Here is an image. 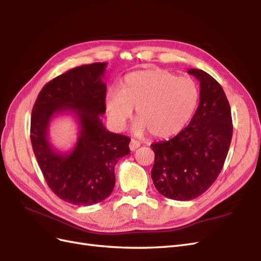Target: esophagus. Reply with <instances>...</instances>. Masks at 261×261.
<instances>
[{
	"label": "esophagus",
	"instance_id": "34e87169",
	"mask_svg": "<svg viewBox=\"0 0 261 261\" xmlns=\"http://www.w3.org/2000/svg\"><path fill=\"white\" fill-rule=\"evenodd\" d=\"M141 144H140V142H139V141H137V140H131V142H130V150L131 151H136L137 150V148L140 146Z\"/></svg>",
	"mask_w": 261,
	"mask_h": 261
}]
</instances>
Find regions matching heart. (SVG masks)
<instances>
[{"label": "heart", "instance_id": "heart-1", "mask_svg": "<svg viewBox=\"0 0 261 261\" xmlns=\"http://www.w3.org/2000/svg\"><path fill=\"white\" fill-rule=\"evenodd\" d=\"M198 98V86L192 79L152 69L128 74L120 92L111 89L107 93L105 103L109 122L116 131L124 129L136 107V135L150 131L153 137L166 138L188 123Z\"/></svg>", "mask_w": 261, "mask_h": 261}]
</instances>
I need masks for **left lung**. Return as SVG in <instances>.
<instances>
[{"instance_id":"8db88e82","label":"left lung","mask_w":261,"mask_h":261,"mask_svg":"<svg viewBox=\"0 0 261 261\" xmlns=\"http://www.w3.org/2000/svg\"><path fill=\"white\" fill-rule=\"evenodd\" d=\"M188 73L200 82V101L191 121L176 137L151 145L152 180L162 196L187 201L211 187L224 165L233 135L232 115L222 86L202 70Z\"/></svg>"}]
</instances>
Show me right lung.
<instances>
[{
  "label": "right lung",
  "mask_w": 261,
  "mask_h": 261,
  "mask_svg": "<svg viewBox=\"0 0 261 261\" xmlns=\"http://www.w3.org/2000/svg\"><path fill=\"white\" fill-rule=\"evenodd\" d=\"M106 62L81 65L42 87L32 111L31 140L49 188L75 205L101 202L114 190L115 166L130 154V139L109 132L100 116L106 113ZM63 112L77 117L80 133L69 153L56 151L47 140L51 118Z\"/></svg>",
  "instance_id": "add662e5"
}]
</instances>
